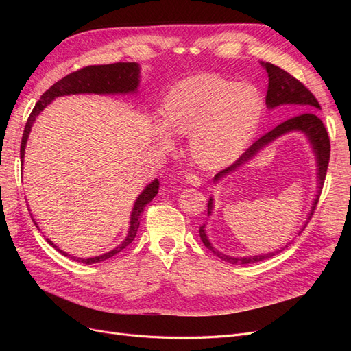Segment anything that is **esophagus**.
Segmentation results:
<instances>
[{"mask_svg": "<svg viewBox=\"0 0 351 351\" xmlns=\"http://www.w3.org/2000/svg\"><path fill=\"white\" fill-rule=\"evenodd\" d=\"M186 182H187V184H190L192 187H199L202 184L200 178L196 174H193V173H190V174L186 176Z\"/></svg>", "mask_w": 351, "mask_h": 351, "instance_id": "1", "label": "esophagus"}]
</instances>
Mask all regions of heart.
<instances>
[{
  "mask_svg": "<svg viewBox=\"0 0 351 351\" xmlns=\"http://www.w3.org/2000/svg\"><path fill=\"white\" fill-rule=\"evenodd\" d=\"M262 99L258 89L199 74L176 83L164 101L165 125L158 124L162 143L168 130L190 136V152L205 168L227 165L237 159L258 130Z\"/></svg>",
  "mask_w": 351,
  "mask_h": 351,
  "instance_id": "heart-1",
  "label": "heart"
}]
</instances>
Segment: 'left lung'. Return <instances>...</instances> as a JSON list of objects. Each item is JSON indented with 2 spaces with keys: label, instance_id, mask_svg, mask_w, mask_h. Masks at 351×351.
I'll return each instance as SVG.
<instances>
[{
  "label": "left lung",
  "instance_id": "8db88e82",
  "mask_svg": "<svg viewBox=\"0 0 351 351\" xmlns=\"http://www.w3.org/2000/svg\"><path fill=\"white\" fill-rule=\"evenodd\" d=\"M262 67L267 70L268 73V92H267V99H265V104H267L268 110H274L277 107H281V105H293L295 107L297 111H304L299 115H294L291 119L285 120L284 123L278 124L275 129H272L271 132H268L267 134H263L261 139H258L254 142L249 149L244 152L237 161L230 165L228 168L222 169L215 177H214V183L217 184L219 180H222L224 177H227L228 174L237 171V169L244 165L246 162H249L250 159H253L256 156L263 147H267L268 145H271L274 141H277L278 137L289 134L293 132H300L303 133L307 141H309L312 151L315 155V161H316V182H317V192L315 195L313 204H312V209L309 212V215L306 218L304 226L300 228L299 234L304 230V227L307 226V222L312 218L313 210L316 208L317 200H319V195L322 192V186H324V180L326 176V169H328V162H329V151H331V145H329V136L328 132L325 129L324 123L321 121L319 117L316 115V110H321L319 102L316 101V98L312 95V92L307 89L302 82L297 80L295 77H293L290 73H287L285 70L271 64V62H262ZM212 210H214V199L209 197L208 200V217L212 215ZM199 234H200V240L204 241L205 246L214 252L218 258H221L222 261L234 263V265H246V263H256L261 262L263 259H268L275 256V254L280 253L284 250V247H280L274 252L269 253H262V254H254V256H243V258H234L230 256V254L222 253L219 250H217L212 243L208 239L206 234V226L204 224L199 228ZM287 247V244H285Z\"/></svg>",
  "mask_w": 351,
  "mask_h": 351
}]
</instances>
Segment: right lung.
Masks as SVG:
<instances>
[{"label": "right lung", "instance_id": "obj_1", "mask_svg": "<svg viewBox=\"0 0 351 351\" xmlns=\"http://www.w3.org/2000/svg\"><path fill=\"white\" fill-rule=\"evenodd\" d=\"M139 83H141V66L137 64V62H115V64L89 66V67L80 69L77 71H73V73L67 74L66 77H62L56 84H52V86L44 95H42L40 99L36 102L35 108L30 112L27 123L25 125L22 145H20V159H22V164L25 162V149H26V143L29 139V133L32 130V125H34L36 117L42 111H44L56 98L64 97V95H77V93H97V95L136 93L137 88H139ZM158 189H159V182H158V178H155L143 189V192L137 196L134 205H133V209H132L130 226H129V231H127L125 239L119 244V246L114 247L112 250H110L107 253L99 254V256H95V258H88V259L76 258V256H70L69 253L61 250L49 239H47V241L57 252L64 254V256H69L73 261H77V262L86 263V265L98 263L105 259H110L114 256V254L120 253L125 246H129V244L133 241V239L136 237L137 228H139V224H141L142 212H143L145 206L156 196ZM32 219H34V217H32ZM34 222L38 227L35 219H34Z\"/></svg>", "mask_w": 351, "mask_h": 351}]
</instances>
